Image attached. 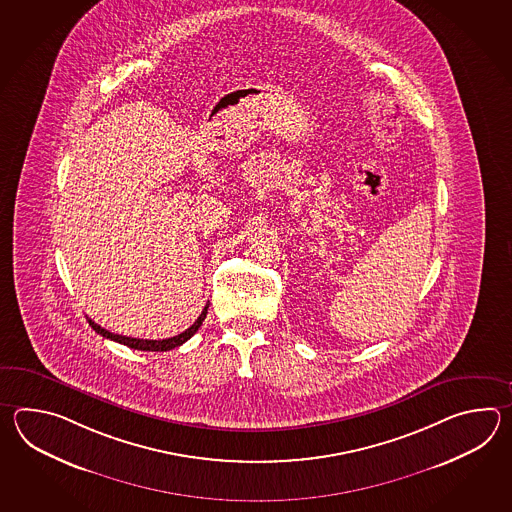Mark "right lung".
Masks as SVG:
<instances>
[{
  "label": "right lung",
  "mask_w": 512,
  "mask_h": 512,
  "mask_svg": "<svg viewBox=\"0 0 512 512\" xmlns=\"http://www.w3.org/2000/svg\"><path fill=\"white\" fill-rule=\"evenodd\" d=\"M208 305H205V309H203V313L199 315L196 322L192 324V326L188 327L186 331H183L181 335H175L172 338H163V340H148V338H133V337H124V335H117V333H111L108 329H104V327L98 326L95 324L91 318H87V322H89V326L93 327L95 331H97L98 335H102L104 338H109V340H115V342H119V344H124V346H128L131 349H141V351H170V349L177 348V346H181V344H185L188 338L194 337L196 335L197 329L201 327L203 324V320H205V316H207Z\"/></svg>",
  "instance_id": "add662e5"
}]
</instances>
